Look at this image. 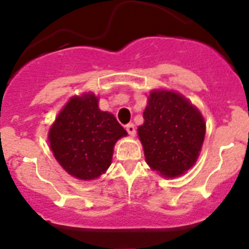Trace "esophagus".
<instances>
[{
	"label": "esophagus",
	"mask_w": 249,
	"mask_h": 249,
	"mask_svg": "<svg viewBox=\"0 0 249 249\" xmlns=\"http://www.w3.org/2000/svg\"><path fill=\"white\" fill-rule=\"evenodd\" d=\"M126 131H127V133H129L130 136H135L136 135V129H135V125L132 124V123H131V124H127L126 125Z\"/></svg>",
	"instance_id": "esophagus-1"
}]
</instances>
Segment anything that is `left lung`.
<instances>
[{"mask_svg":"<svg viewBox=\"0 0 249 249\" xmlns=\"http://www.w3.org/2000/svg\"><path fill=\"white\" fill-rule=\"evenodd\" d=\"M138 136L145 160L163 177H177L196 163L206 135L201 112L174 91L154 89L143 112Z\"/></svg>","mask_w":249,"mask_h":249,"instance_id":"obj_1","label":"left lung"}]
</instances>
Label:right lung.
Here are the masks:
<instances>
[{"instance_id": "add662e5", "label": "right lung", "mask_w": 249, "mask_h": 249, "mask_svg": "<svg viewBox=\"0 0 249 249\" xmlns=\"http://www.w3.org/2000/svg\"><path fill=\"white\" fill-rule=\"evenodd\" d=\"M98 102L93 93L72 97L48 132L59 164L84 181L98 178L107 170L114 144L127 136L113 114L99 110Z\"/></svg>"}]
</instances>
